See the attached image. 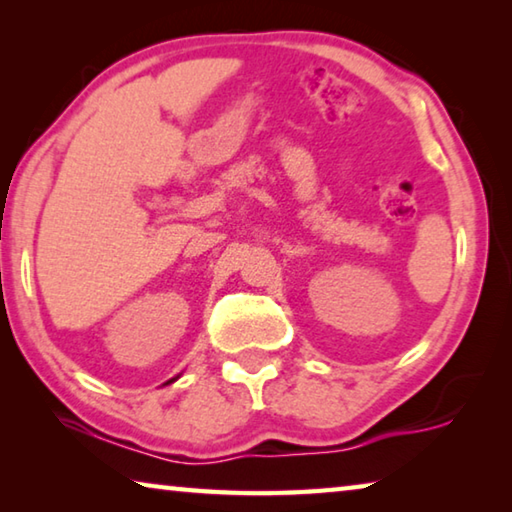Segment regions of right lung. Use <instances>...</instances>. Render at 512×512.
<instances>
[{"instance_id": "obj_1", "label": "right lung", "mask_w": 512, "mask_h": 512, "mask_svg": "<svg viewBox=\"0 0 512 512\" xmlns=\"http://www.w3.org/2000/svg\"><path fill=\"white\" fill-rule=\"evenodd\" d=\"M171 381H173V379H171Z\"/></svg>"}]
</instances>
